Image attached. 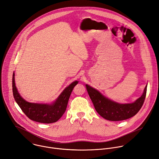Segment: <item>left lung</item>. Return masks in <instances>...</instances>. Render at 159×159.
<instances>
[{"label": "left lung", "mask_w": 159, "mask_h": 159, "mask_svg": "<svg viewBox=\"0 0 159 159\" xmlns=\"http://www.w3.org/2000/svg\"><path fill=\"white\" fill-rule=\"evenodd\" d=\"M85 86L96 111L104 119L112 121L127 120L137 114L143 104L147 87V85L142 96L135 102L119 104L105 98L98 90L89 85L86 84Z\"/></svg>", "instance_id": "8db88e82"}]
</instances>
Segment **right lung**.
Returning a JSON list of instances; mask_svg holds the SVG:
<instances>
[{
  "label": "right lung",
  "mask_w": 159,
  "mask_h": 159,
  "mask_svg": "<svg viewBox=\"0 0 159 159\" xmlns=\"http://www.w3.org/2000/svg\"><path fill=\"white\" fill-rule=\"evenodd\" d=\"M78 81L72 82L66 87L58 99L52 104H38L28 102L19 94L14 81V74L12 76V92L15 101L30 120L41 123H52L57 121L64 114L69 98Z\"/></svg>",
  "instance_id": "1"
}]
</instances>
